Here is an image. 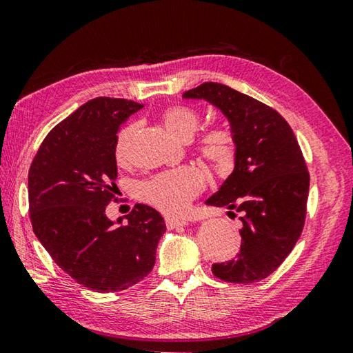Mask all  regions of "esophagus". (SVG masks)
<instances>
[{
    "mask_svg": "<svg viewBox=\"0 0 353 353\" xmlns=\"http://www.w3.org/2000/svg\"><path fill=\"white\" fill-rule=\"evenodd\" d=\"M165 222H166V227L168 228H181L188 225V221L187 219H177V217H165Z\"/></svg>",
    "mask_w": 353,
    "mask_h": 353,
    "instance_id": "34e87169",
    "label": "esophagus"
}]
</instances>
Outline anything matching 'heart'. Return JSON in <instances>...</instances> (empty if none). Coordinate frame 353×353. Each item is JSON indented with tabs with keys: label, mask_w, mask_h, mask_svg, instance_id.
Segmentation results:
<instances>
[{
	"label": "heart",
	"mask_w": 353,
	"mask_h": 353,
	"mask_svg": "<svg viewBox=\"0 0 353 353\" xmlns=\"http://www.w3.org/2000/svg\"><path fill=\"white\" fill-rule=\"evenodd\" d=\"M160 121L171 136L188 142L197 131L201 117L193 108L172 105L160 114ZM137 126L128 125L120 131L115 140L114 156L119 163H123L130 152L131 140ZM197 151L217 174H225L233 168L236 160V140L228 128H213L197 140ZM205 187V174L196 166L163 171L140 183L139 197L165 213H181L187 203Z\"/></svg>",
	"instance_id": "heart-1"
}]
</instances>
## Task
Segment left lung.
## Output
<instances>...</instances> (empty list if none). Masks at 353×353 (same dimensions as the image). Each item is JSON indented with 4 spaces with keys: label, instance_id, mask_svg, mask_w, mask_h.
Segmentation results:
<instances>
[{
    "label": "left lung",
    "instance_id": "1",
    "mask_svg": "<svg viewBox=\"0 0 353 353\" xmlns=\"http://www.w3.org/2000/svg\"><path fill=\"white\" fill-rule=\"evenodd\" d=\"M182 99L217 108L236 140L233 172L205 203L241 214V253L213 264L214 276L258 283L283 264L304 227L310 176L296 137L273 108L222 83H202Z\"/></svg>",
    "mask_w": 353,
    "mask_h": 353
}]
</instances>
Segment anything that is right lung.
Instances as JSON below:
<instances>
[{
  "mask_svg": "<svg viewBox=\"0 0 353 353\" xmlns=\"http://www.w3.org/2000/svg\"><path fill=\"white\" fill-rule=\"evenodd\" d=\"M143 105L97 97L50 131L29 170L34 233L63 272L89 290L120 292L137 284L156 264L163 217L136 203L130 214L108 219L120 126Z\"/></svg>",
  "mask_w": 353,
  "mask_h": 353,
  "instance_id": "add662e5",
  "label": "right lung"
}]
</instances>
